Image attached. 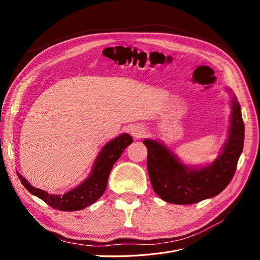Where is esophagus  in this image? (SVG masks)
Returning <instances> with one entry per match:
<instances>
[{
	"mask_svg": "<svg viewBox=\"0 0 260 260\" xmlns=\"http://www.w3.org/2000/svg\"><path fill=\"white\" fill-rule=\"evenodd\" d=\"M131 135L135 139H141L145 135V130L144 128L140 127V125H137V127H135L131 130Z\"/></svg>",
	"mask_w": 260,
	"mask_h": 260,
	"instance_id": "34e87169",
	"label": "esophagus"
}]
</instances>
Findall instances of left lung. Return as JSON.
I'll return each mask as SVG.
<instances>
[{
  "label": "left lung",
  "mask_w": 260,
  "mask_h": 260,
  "mask_svg": "<svg viewBox=\"0 0 260 260\" xmlns=\"http://www.w3.org/2000/svg\"><path fill=\"white\" fill-rule=\"evenodd\" d=\"M231 93V116L228 139L217 158L205 166H191L159 141L145 139L147 171L155 193L161 200L187 205L214 198L230 183L244 145V123L238 99Z\"/></svg>",
  "instance_id": "8db88e82"
}]
</instances>
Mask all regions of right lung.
<instances>
[{
	"label": "right lung",
	"mask_w": 260,
	"mask_h": 260,
	"mask_svg": "<svg viewBox=\"0 0 260 260\" xmlns=\"http://www.w3.org/2000/svg\"><path fill=\"white\" fill-rule=\"evenodd\" d=\"M132 142L133 140L128 133H121L120 136L109 141L100 151L89 177L64 194H50L31 185L19 172L17 175L22 185L31 194L44 201L51 207L62 211L80 210L92 205L103 195L114 164L121 156L123 149Z\"/></svg>",
	"instance_id": "obj_1"
}]
</instances>
